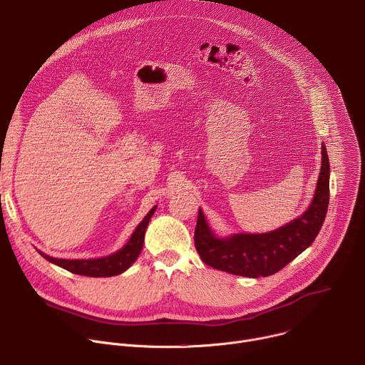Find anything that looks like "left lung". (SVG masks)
<instances>
[{
  "instance_id": "obj_1",
  "label": "left lung",
  "mask_w": 365,
  "mask_h": 365,
  "mask_svg": "<svg viewBox=\"0 0 365 365\" xmlns=\"http://www.w3.org/2000/svg\"><path fill=\"white\" fill-rule=\"evenodd\" d=\"M329 205V159L322 144V166L315 196L303 215L264 234H234L220 238L199 207L195 247L202 262L212 269L244 277H267L280 272L319 234Z\"/></svg>"
}]
</instances>
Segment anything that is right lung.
I'll list each match as a JSON object with an SVG mask.
<instances>
[{
    "mask_svg": "<svg viewBox=\"0 0 365 365\" xmlns=\"http://www.w3.org/2000/svg\"><path fill=\"white\" fill-rule=\"evenodd\" d=\"M155 211V206L151 207V211L144 217V220L137 225L135 231L133 232L128 242L118 250L117 252L101 257V258H91V259H63V258H55L48 257L43 252H40L47 262L53 263L71 273L79 274V276H88V277H111L124 273L131 264L135 262L137 257L140 255L143 250L145 228L150 222V218L153 217Z\"/></svg>",
    "mask_w": 365,
    "mask_h": 365,
    "instance_id": "obj_1",
    "label": "right lung"
}]
</instances>
